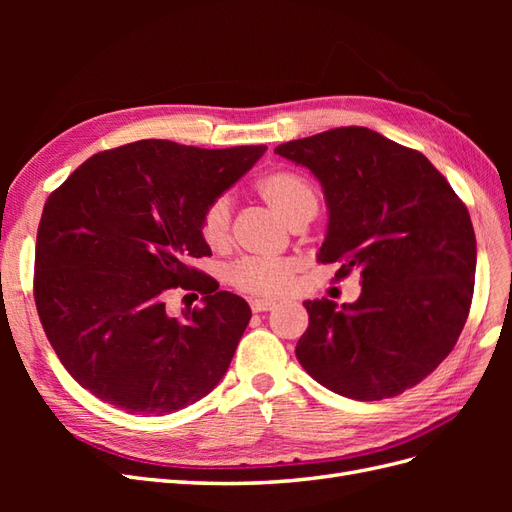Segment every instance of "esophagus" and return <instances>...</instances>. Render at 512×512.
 Here are the masks:
<instances>
[{
    "label": "esophagus",
    "instance_id": "esophagus-1",
    "mask_svg": "<svg viewBox=\"0 0 512 512\" xmlns=\"http://www.w3.org/2000/svg\"><path fill=\"white\" fill-rule=\"evenodd\" d=\"M275 301H271V299H252L250 301V307H252V312H271V309H275Z\"/></svg>",
    "mask_w": 512,
    "mask_h": 512
}]
</instances>
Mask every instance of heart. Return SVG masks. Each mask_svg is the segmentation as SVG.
<instances>
[{
  "label": "heart",
  "mask_w": 512,
  "mask_h": 512,
  "mask_svg": "<svg viewBox=\"0 0 512 512\" xmlns=\"http://www.w3.org/2000/svg\"><path fill=\"white\" fill-rule=\"evenodd\" d=\"M258 194L262 200L290 224L305 213H316L318 198L314 185L294 170H273L258 181ZM200 237L209 247H224L230 237V200L228 196L215 198L200 215ZM297 271L290 258H243L228 269V282L241 292L258 297L282 294Z\"/></svg>",
  "instance_id": "1"
}]
</instances>
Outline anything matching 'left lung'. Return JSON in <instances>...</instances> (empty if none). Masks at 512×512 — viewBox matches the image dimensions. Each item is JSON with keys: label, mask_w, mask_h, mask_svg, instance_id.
Here are the masks:
<instances>
[{"label": "left lung", "mask_w": 512, "mask_h": 512, "mask_svg": "<svg viewBox=\"0 0 512 512\" xmlns=\"http://www.w3.org/2000/svg\"><path fill=\"white\" fill-rule=\"evenodd\" d=\"M324 192L318 262L361 275L354 303L305 301L303 369L359 401L395 397L436 369L466 324L476 271L470 213L423 153L369 128H335L275 147Z\"/></svg>", "instance_id": "1"}]
</instances>
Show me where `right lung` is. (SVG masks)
Listing matches in <instances>:
<instances>
[{"instance_id":"add662e5","label":"right lung","mask_w":512,"mask_h":512,"mask_svg":"<svg viewBox=\"0 0 512 512\" xmlns=\"http://www.w3.org/2000/svg\"><path fill=\"white\" fill-rule=\"evenodd\" d=\"M267 151L136 141L83 162L49 196L34 297L46 337L83 389L126 412H177L224 378L252 309L190 267L211 254L200 215ZM200 310L168 317V287Z\"/></svg>"}]
</instances>
